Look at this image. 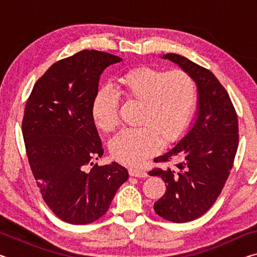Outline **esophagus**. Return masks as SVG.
I'll return each instance as SVG.
<instances>
[{
  "mask_svg": "<svg viewBox=\"0 0 257 257\" xmlns=\"http://www.w3.org/2000/svg\"><path fill=\"white\" fill-rule=\"evenodd\" d=\"M129 175L132 177H137V178H145L147 177V172L143 169H137V168H129Z\"/></svg>",
  "mask_w": 257,
  "mask_h": 257,
  "instance_id": "obj_1",
  "label": "esophagus"
}]
</instances>
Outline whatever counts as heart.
<instances>
[{
  "label": "heart",
  "instance_id": "heart-1",
  "mask_svg": "<svg viewBox=\"0 0 257 257\" xmlns=\"http://www.w3.org/2000/svg\"><path fill=\"white\" fill-rule=\"evenodd\" d=\"M118 93L130 103L139 104L136 123L112 138L110 152L124 164H138L160 150L161 144L177 142L188 128L197 98L194 78L184 70L165 72L139 67L123 73L116 84ZM119 96L107 87L98 89L93 99L92 115L103 132L119 124Z\"/></svg>",
  "mask_w": 257,
  "mask_h": 257
}]
</instances>
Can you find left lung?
I'll return each instance as SVG.
<instances>
[{"instance_id": "1", "label": "left lung", "mask_w": 257, "mask_h": 257, "mask_svg": "<svg viewBox=\"0 0 257 257\" xmlns=\"http://www.w3.org/2000/svg\"><path fill=\"white\" fill-rule=\"evenodd\" d=\"M162 59L188 72L198 89L193 128L172 150L154 159L167 165L149 172L167 186L154 211L165 220L184 223L206 213L222 191L238 149V119L227 90L210 70L179 54L168 53ZM173 159L177 163L170 167L167 163Z\"/></svg>"}]
</instances>
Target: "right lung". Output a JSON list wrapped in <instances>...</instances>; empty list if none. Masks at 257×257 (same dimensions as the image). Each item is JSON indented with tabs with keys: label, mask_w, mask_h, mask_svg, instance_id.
I'll return each mask as SVG.
<instances>
[{
	"label": "right lung",
	"mask_w": 257,
	"mask_h": 257,
	"mask_svg": "<svg viewBox=\"0 0 257 257\" xmlns=\"http://www.w3.org/2000/svg\"><path fill=\"white\" fill-rule=\"evenodd\" d=\"M122 60L84 50L55 62L34 85L25 107L23 135L29 165L42 197L54 214L87 224L107 212L128 171L103 155L92 115L102 72Z\"/></svg>",
	"instance_id": "right-lung-1"
}]
</instances>
